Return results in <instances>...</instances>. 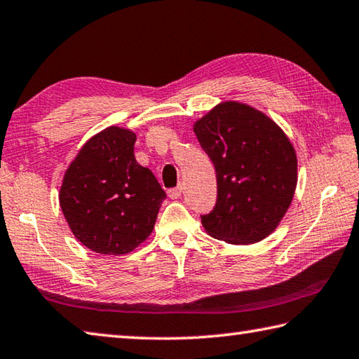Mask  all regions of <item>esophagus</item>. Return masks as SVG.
<instances>
[{"label": "esophagus", "mask_w": 359, "mask_h": 359, "mask_svg": "<svg viewBox=\"0 0 359 359\" xmlns=\"http://www.w3.org/2000/svg\"><path fill=\"white\" fill-rule=\"evenodd\" d=\"M182 194V187H175V188H171V190H168V196L171 199H179Z\"/></svg>", "instance_id": "1"}]
</instances>
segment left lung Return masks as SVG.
Segmentation results:
<instances>
[{"instance_id": "1", "label": "left lung", "mask_w": 359, "mask_h": 359, "mask_svg": "<svg viewBox=\"0 0 359 359\" xmlns=\"http://www.w3.org/2000/svg\"><path fill=\"white\" fill-rule=\"evenodd\" d=\"M193 132L217 171V205L201 217L205 232L232 245L269 237L297 188L298 160L289 136L265 113L233 100L213 107Z\"/></svg>"}]
</instances>
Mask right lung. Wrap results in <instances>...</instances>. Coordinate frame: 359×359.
Here are the masks:
<instances>
[{"mask_svg": "<svg viewBox=\"0 0 359 359\" xmlns=\"http://www.w3.org/2000/svg\"><path fill=\"white\" fill-rule=\"evenodd\" d=\"M136 135L108 127L89 138L70 161L60 205L70 231L90 251L122 256L151 236L166 193L135 158Z\"/></svg>", "mask_w": 359, "mask_h": 359, "instance_id": "1", "label": "right lung"}]
</instances>
